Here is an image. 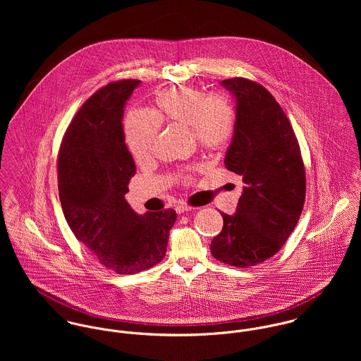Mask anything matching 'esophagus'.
<instances>
[{
	"label": "esophagus",
	"instance_id": "esophagus-1",
	"mask_svg": "<svg viewBox=\"0 0 361 361\" xmlns=\"http://www.w3.org/2000/svg\"><path fill=\"white\" fill-rule=\"evenodd\" d=\"M175 209H176V212H178V214H183V212H189V211H192V209H195V208L186 206V204H178Z\"/></svg>",
	"mask_w": 361,
	"mask_h": 361
}]
</instances>
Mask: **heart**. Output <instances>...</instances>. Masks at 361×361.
<instances>
[{
    "instance_id": "obj_1",
    "label": "heart",
    "mask_w": 361,
    "mask_h": 361,
    "mask_svg": "<svg viewBox=\"0 0 361 361\" xmlns=\"http://www.w3.org/2000/svg\"><path fill=\"white\" fill-rule=\"evenodd\" d=\"M152 116L132 111L125 119V137L136 162H145L153 152L158 123L189 129L196 143L207 150L222 149L235 129V109L222 94L206 96L190 86H172L155 94Z\"/></svg>"
}]
</instances>
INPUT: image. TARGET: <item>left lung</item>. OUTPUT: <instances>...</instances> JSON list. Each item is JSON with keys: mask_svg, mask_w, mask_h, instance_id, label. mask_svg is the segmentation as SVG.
<instances>
[{"mask_svg": "<svg viewBox=\"0 0 361 361\" xmlns=\"http://www.w3.org/2000/svg\"><path fill=\"white\" fill-rule=\"evenodd\" d=\"M235 99V129L225 154L226 169L243 178L232 215L211 242L214 258L253 267L272 257L293 232L306 197V173L290 122L271 93L256 82H221Z\"/></svg>", "mask_w": 361, "mask_h": 361, "instance_id": "left-lung-1", "label": "left lung"}]
</instances>
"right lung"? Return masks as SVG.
Returning a JSON list of instances; mask_svg holds the SVG:
<instances>
[{
	"instance_id": "right-lung-1",
	"label": "right lung",
	"mask_w": 361,
	"mask_h": 361,
	"mask_svg": "<svg viewBox=\"0 0 361 361\" xmlns=\"http://www.w3.org/2000/svg\"><path fill=\"white\" fill-rule=\"evenodd\" d=\"M140 80L111 83L75 115L58 155V190L65 219L100 262L135 274L159 262L176 221L173 209L137 214L126 202L136 172L126 147L123 108Z\"/></svg>"
}]
</instances>
